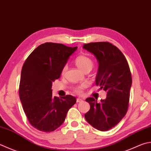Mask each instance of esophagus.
I'll return each instance as SVG.
<instances>
[{
	"label": "esophagus",
	"mask_w": 151,
	"mask_h": 151,
	"mask_svg": "<svg viewBox=\"0 0 151 151\" xmlns=\"http://www.w3.org/2000/svg\"><path fill=\"white\" fill-rule=\"evenodd\" d=\"M83 101V100H82L81 99H79V98H78L76 99V102H82Z\"/></svg>",
	"instance_id": "obj_1"
}]
</instances>
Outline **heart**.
I'll list each match as a JSON object with an SVG mask.
<instances>
[{
	"label": "heart",
	"mask_w": 151,
	"mask_h": 151,
	"mask_svg": "<svg viewBox=\"0 0 151 151\" xmlns=\"http://www.w3.org/2000/svg\"><path fill=\"white\" fill-rule=\"evenodd\" d=\"M76 64L81 71H83V72H85L86 71H90L92 69V68L93 66V62L92 60L88 57V56L81 55L78 56V57L76 59ZM66 67L65 66L63 68V70H62V73H64L65 71H66ZM85 85H80V86L76 87L75 89V91L77 93H80L82 91V90L83 89Z\"/></svg>",
	"instance_id": "obj_1"
}]
</instances>
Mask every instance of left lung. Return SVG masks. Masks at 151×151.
Listing matches in <instances>:
<instances>
[{"label":"left lung","instance_id":"8db88e82","mask_svg":"<svg viewBox=\"0 0 151 151\" xmlns=\"http://www.w3.org/2000/svg\"><path fill=\"white\" fill-rule=\"evenodd\" d=\"M83 48L97 60L96 84L107 93L99 103L93 97L86 99L90 110L85 118L91 126L104 132L116 126L127 112L132 84L130 69L123 53L110 42H91Z\"/></svg>","mask_w":151,"mask_h":151}]
</instances>
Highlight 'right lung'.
<instances>
[{
  "label": "right lung",
  "instance_id": "1",
  "mask_svg": "<svg viewBox=\"0 0 151 151\" xmlns=\"http://www.w3.org/2000/svg\"><path fill=\"white\" fill-rule=\"evenodd\" d=\"M77 49L45 42L37 47L23 65L19 99L29 123L41 132H51L60 126L76 102L72 95L54 97L51 88Z\"/></svg>",
  "mask_w": 151,
  "mask_h": 151
}]
</instances>
